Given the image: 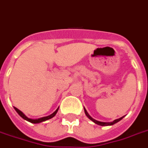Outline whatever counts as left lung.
I'll return each mask as SVG.
<instances>
[{
    "label": "left lung",
    "instance_id": "8db88e82",
    "mask_svg": "<svg viewBox=\"0 0 148 148\" xmlns=\"http://www.w3.org/2000/svg\"><path fill=\"white\" fill-rule=\"evenodd\" d=\"M84 112H85V114H86V116H87V117L90 119L91 120V121H93L94 123H96V124L97 125H101V126H108V125H112L114 124H116V123H117L118 122H119L120 120H122L123 118H124V116H122V117L119 118V119H116V120H114L113 122H99V121H97V120L94 119H93V118L91 117L90 115L88 114V112H86V109L84 108Z\"/></svg>",
    "mask_w": 148,
    "mask_h": 148
}]
</instances>
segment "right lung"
I'll use <instances>...</instances> for the list:
<instances>
[{
	"mask_svg": "<svg viewBox=\"0 0 148 148\" xmlns=\"http://www.w3.org/2000/svg\"><path fill=\"white\" fill-rule=\"evenodd\" d=\"M14 109H15L16 111V112H17L19 115H20L21 117L23 119L26 120V121H28V122H31V123H34V124H36V123H40V122H45V121H46V120L48 119H51V118H53L54 116L56 115V113H57L58 110V108L56 110H55V112H54L53 113L51 114V115H49V116H45V117H42V118H39V119H29V118L26 117L25 115H24L23 113L22 112L20 111V109H18L17 108L14 107Z\"/></svg>",
	"mask_w": 148,
	"mask_h": 148,
	"instance_id": "1",
	"label": "right lung"
}]
</instances>
